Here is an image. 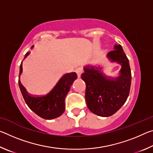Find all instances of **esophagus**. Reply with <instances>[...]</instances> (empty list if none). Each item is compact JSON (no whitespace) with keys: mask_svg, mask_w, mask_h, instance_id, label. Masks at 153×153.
I'll return each mask as SVG.
<instances>
[{"mask_svg":"<svg viewBox=\"0 0 153 153\" xmlns=\"http://www.w3.org/2000/svg\"><path fill=\"white\" fill-rule=\"evenodd\" d=\"M76 71L77 74V77H78L79 78L81 77V75L83 74V72H84V71H83V69L81 68V67H78V68H77Z\"/></svg>","mask_w":153,"mask_h":153,"instance_id":"obj_1","label":"esophagus"}]
</instances>
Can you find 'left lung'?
I'll return each instance as SVG.
<instances>
[{
	"instance_id": "left-lung-1",
	"label": "left lung",
	"mask_w": 153,
	"mask_h": 153,
	"mask_svg": "<svg viewBox=\"0 0 153 153\" xmlns=\"http://www.w3.org/2000/svg\"><path fill=\"white\" fill-rule=\"evenodd\" d=\"M107 58L111 63L121 65L118 77L106 76L99 65L84 66L81 77L86 85L87 107L100 117H109L117 112L126 102L131 86V69L122 46L115 45Z\"/></svg>"
}]
</instances>
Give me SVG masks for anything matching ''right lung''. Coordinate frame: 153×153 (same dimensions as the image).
<instances>
[{
  "label": "right lung",
  "instance_id": "right-lung-1",
  "mask_svg": "<svg viewBox=\"0 0 153 153\" xmlns=\"http://www.w3.org/2000/svg\"><path fill=\"white\" fill-rule=\"evenodd\" d=\"M33 48V46L31 49ZM27 52L24 59L30 55ZM22 62L20 65L19 76L22 73ZM76 72H71L63 75L56 83L55 86L48 94L43 96H33L28 93L19 79V86L27 105L36 115L45 120H53L61 116L65 110V99L70 90L71 85L77 79Z\"/></svg>",
  "mask_w": 153,
  "mask_h": 153
}]
</instances>
